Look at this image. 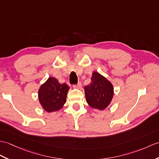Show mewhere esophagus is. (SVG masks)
Masks as SVG:
<instances>
[{"label": "esophagus", "mask_w": 159, "mask_h": 159, "mask_svg": "<svg viewBox=\"0 0 159 159\" xmlns=\"http://www.w3.org/2000/svg\"><path fill=\"white\" fill-rule=\"evenodd\" d=\"M73 87L75 89H79L82 87V84H81L80 82H79L77 84H74Z\"/></svg>", "instance_id": "esophagus-1"}]
</instances>
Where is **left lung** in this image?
Listing matches in <instances>:
<instances>
[{
    "mask_svg": "<svg viewBox=\"0 0 159 159\" xmlns=\"http://www.w3.org/2000/svg\"><path fill=\"white\" fill-rule=\"evenodd\" d=\"M89 84L84 87L86 101L92 108L103 110L111 102L114 95L112 84L97 72L92 74Z\"/></svg>",
    "mask_w": 159,
    "mask_h": 159,
    "instance_id": "obj_1",
    "label": "left lung"
}]
</instances>
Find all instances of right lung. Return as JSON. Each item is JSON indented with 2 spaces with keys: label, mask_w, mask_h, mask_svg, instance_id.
Wrapping results in <instances>:
<instances>
[{
  "label": "right lung",
  "mask_w": 159,
  "mask_h": 159,
  "mask_svg": "<svg viewBox=\"0 0 159 159\" xmlns=\"http://www.w3.org/2000/svg\"><path fill=\"white\" fill-rule=\"evenodd\" d=\"M69 89L68 84H60L54 77H49L39 90V99L43 108L48 112L60 110L66 102Z\"/></svg>",
  "instance_id": "1"
}]
</instances>
